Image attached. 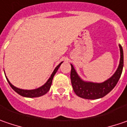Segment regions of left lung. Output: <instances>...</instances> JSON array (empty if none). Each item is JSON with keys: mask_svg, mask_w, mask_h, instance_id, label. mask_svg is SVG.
I'll return each mask as SVG.
<instances>
[{"mask_svg": "<svg viewBox=\"0 0 127 127\" xmlns=\"http://www.w3.org/2000/svg\"><path fill=\"white\" fill-rule=\"evenodd\" d=\"M119 48L121 58L118 69L111 78L102 83L83 81L79 78L73 66L71 64V83L74 92L78 96L86 99H98L105 96L115 87L121 77L124 66L123 49L121 45H119Z\"/></svg>", "mask_w": 127, "mask_h": 127, "instance_id": "obj_1", "label": "left lung"}]
</instances>
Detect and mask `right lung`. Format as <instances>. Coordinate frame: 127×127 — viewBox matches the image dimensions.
I'll list each match as a JSON object with an SVG mask.
<instances>
[{"instance_id": "add662e5", "label": "right lung", "mask_w": 127, "mask_h": 127, "mask_svg": "<svg viewBox=\"0 0 127 127\" xmlns=\"http://www.w3.org/2000/svg\"><path fill=\"white\" fill-rule=\"evenodd\" d=\"M62 63H63L59 64L57 66L56 68L55 69V70L53 71V72H52L51 77H50L49 79L47 80V82L44 86H42L41 87H40V88H37V89H34V90H22V89H19L18 88H16V87L13 86L11 83L9 82V80H8V78H7V80H8L9 85L11 86V87L12 88H13L16 93H19V95H22V96H24V97H28V98L39 97V96H41V95L46 94V93H47L49 91V88H50L51 85H52V79H53L55 75V73L57 72V71L59 69L60 66L61 65V64ZM5 78H6V77H5Z\"/></svg>"}]
</instances>
